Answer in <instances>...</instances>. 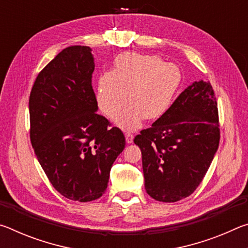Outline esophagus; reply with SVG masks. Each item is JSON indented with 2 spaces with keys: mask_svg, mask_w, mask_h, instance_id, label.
<instances>
[{
  "mask_svg": "<svg viewBox=\"0 0 248 248\" xmlns=\"http://www.w3.org/2000/svg\"><path fill=\"white\" fill-rule=\"evenodd\" d=\"M124 136H125V141H127V143L128 144L132 143V142H133V136H132V134L131 133H125Z\"/></svg>",
  "mask_w": 248,
  "mask_h": 248,
  "instance_id": "esophagus-1",
  "label": "esophagus"
}]
</instances>
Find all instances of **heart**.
Here are the masks:
<instances>
[{
	"label": "heart",
	"instance_id": "obj_1",
	"mask_svg": "<svg viewBox=\"0 0 248 248\" xmlns=\"http://www.w3.org/2000/svg\"><path fill=\"white\" fill-rule=\"evenodd\" d=\"M182 73L177 65L165 63L155 54L123 53L114 61V70L99 75L96 104L108 117L114 116L129 100L131 105L112 121L124 131L139 129L142 121L164 116L177 94Z\"/></svg>",
	"mask_w": 248,
	"mask_h": 248
}]
</instances>
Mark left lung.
Listing matches in <instances>:
<instances>
[{"label":"left lung","instance_id":"8db88e82","mask_svg":"<svg viewBox=\"0 0 248 248\" xmlns=\"http://www.w3.org/2000/svg\"><path fill=\"white\" fill-rule=\"evenodd\" d=\"M217 104L210 82H194L169 111L134 138L150 197L176 202L202 182L219 148Z\"/></svg>","mask_w":248,"mask_h":248}]
</instances>
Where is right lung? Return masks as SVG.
<instances>
[{"label":"right lung","instance_id":"1","mask_svg":"<svg viewBox=\"0 0 248 248\" xmlns=\"http://www.w3.org/2000/svg\"><path fill=\"white\" fill-rule=\"evenodd\" d=\"M86 46L65 48L37 77L29 96L31 141L52 186L65 198L87 202L106 190L123 152L121 130L98 115Z\"/></svg>","mask_w":248,"mask_h":248}]
</instances>
